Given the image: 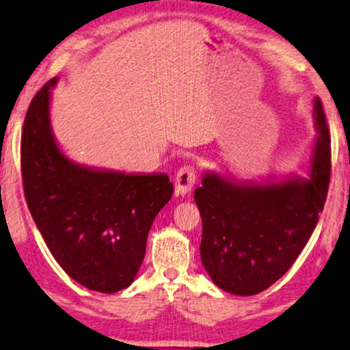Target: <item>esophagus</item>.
<instances>
[{
    "label": "esophagus",
    "instance_id": "obj_1",
    "mask_svg": "<svg viewBox=\"0 0 350 350\" xmlns=\"http://www.w3.org/2000/svg\"><path fill=\"white\" fill-rule=\"evenodd\" d=\"M197 180V169L194 165H183L175 175V191L176 194L185 196L191 192Z\"/></svg>",
    "mask_w": 350,
    "mask_h": 350
}]
</instances>
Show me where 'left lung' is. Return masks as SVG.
<instances>
[{
	"label": "left lung",
	"mask_w": 350,
	"mask_h": 350,
	"mask_svg": "<svg viewBox=\"0 0 350 350\" xmlns=\"http://www.w3.org/2000/svg\"><path fill=\"white\" fill-rule=\"evenodd\" d=\"M317 135L310 176L245 183L206 172L194 191L202 216L200 259L215 284L256 295L280 280L316 229L330 185V133L314 99Z\"/></svg>",
	"instance_id": "1"
}]
</instances>
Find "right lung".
Returning a JSON list of instances; mask_svg holds the SVG:
<instances>
[{
	"mask_svg": "<svg viewBox=\"0 0 350 350\" xmlns=\"http://www.w3.org/2000/svg\"><path fill=\"white\" fill-rule=\"evenodd\" d=\"M29 104L22 131V178L29 213L59 267L90 291L133 284L154 217L174 194L165 174H124L80 165L58 148L50 90Z\"/></svg>",
	"mask_w": 350,
	"mask_h": 350,
	"instance_id": "obj_1",
	"label": "right lung"
}]
</instances>
